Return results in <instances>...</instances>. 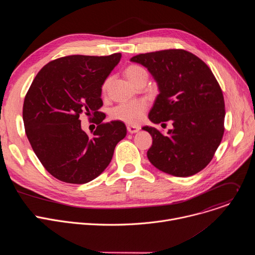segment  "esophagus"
I'll list each match as a JSON object with an SVG mask.
<instances>
[{"label":"esophagus","mask_w":255,"mask_h":255,"mask_svg":"<svg viewBox=\"0 0 255 255\" xmlns=\"http://www.w3.org/2000/svg\"><path fill=\"white\" fill-rule=\"evenodd\" d=\"M127 130H128V132H129V133L133 134V133H137V132L140 130V127H137V126H130V125H128V126H127Z\"/></svg>","instance_id":"esophagus-1"}]
</instances>
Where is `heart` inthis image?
I'll list each match as a JSON object with an SVG mask.
<instances>
[{
    "instance_id": "heart-1",
    "label": "heart",
    "mask_w": 255,
    "mask_h": 255,
    "mask_svg": "<svg viewBox=\"0 0 255 255\" xmlns=\"http://www.w3.org/2000/svg\"><path fill=\"white\" fill-rule=\"evenodd\" d=\"M124 75L133 86H135V84L141 78L147 76L145 69L135 64L127 66L126 69L124 70ZM109 85H110V79H107L102 86L103 92L107 91ZM146 109H147V104L145 101H142V100L132 101V102L123 103L116 106L111 112V116L115 120H120L130 125H137L142 120Z\"/></svg>"
}]
</instances>
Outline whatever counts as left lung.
<instances>
[{
    "instance_id": "8db88e82",
    "label": "left lung",
    "mask_w": 255,
    "mask_h": 255,
    "mask_svg": "<svg viewBox=\"0 0 255 255\" xmlns=\"http://www.w3.org/2000/svg\"><path fill=\"white\" fill-rule=\"evenodd\" d=\"M130 61L146 67L157 84L159 94L149 120L172 123L165 136L153 127L142 128L152 137L149 161L179 177L201 171L212 160L224 134V97L212 70L183 49L138 54Z\"/></svg>"
}]
</instances>
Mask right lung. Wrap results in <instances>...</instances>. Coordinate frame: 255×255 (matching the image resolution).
Returning a JSON list of instances; mask_svg holds the SVG:
<instances>
[{"instance_id": "add662e5", "label": "right lung", "mask_w": 255, "mask_h": 255, "mask_svg": "<svg viewBox=\"0 0 255 255\" xmlns=\"http://www.w3.org/2000/svg\"><path fill=\"white\" fill-rule=\"evenodd\" d=\"M121 56L52 60L40 69L25 97L23 121L32 149L45 169L64 183L87 184L99 176L127 134L123 122L104 124L98 111L103 106L102 86ZM83 114L97 118L91 137L81 129Z\"/></svg>"}]
</instances>
